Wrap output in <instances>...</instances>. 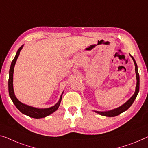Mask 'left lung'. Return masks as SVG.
<instances>
[{
	"instance_id": "left-lung-1",
	"label": "left lung",
	"mask_w": 148,
	"mask_h": 148,
	"mask_svg": "<svg viewBox=\"0 0 148 148\" xmlns=\"http://www.w3.org/2000/svg\"><path fill=\"white\" fill-rule=\"evenodd\" d=\"M130 56L132 57V60H133V61H134V64H135L136 80H137V82H136V90H135V92H134V94H133V96H132L131 98L127 101L126 102L123 103V104L121 106L117 108H115V109L112 110H109V111H103V112L96 111V110H94V112L100 114V115H101V116H106V117H114V116L120 115V114H122V112L126 111V110L132 105V103H134V100H135V99L136 98V97H137V96H138L139 90H140V76H139L138 70V66H137V64H136L135 59H134V57L131 56V55H130Z\"/></svg>"
}]
</instances>
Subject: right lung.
Returning a JSON list of instances; mask_svg holds the SVG:
<instances>
[{"label": "right lung", "mask_w": 148, "mask_h": 148, "mask_svg": "<svg viewBox=\"0 0 148 148\" xmlns=\"http://www.w3.org/2000/svg\"><path fill=\"white\" fill-rule=\"evenodd\" d=\"M23 46L24 45H22L21 47L18 48V50H17L16 54L15 55L14 58L12 61V63H11L10 65L9 70V78H8V92H9V96L10 97L11 100L12 101V102L14 103V104L15 105V106H16L17 108V109L20 112H22L23 114L31 117V118L36 119L45 118V117L50 115V114H52L53 112H54L55 111H56V110H58L59 106L60 104L62 96L64 92L62 93L58 102L54 106H53L50 108H37L30 106L26 105L25 103H22L18 100L16 97L15 96L14 88H13V74H14V68L15 64H16L18 57L20 54V52L21 51Z\"/></svg>", "instance_id": "1"}]
</instances>
